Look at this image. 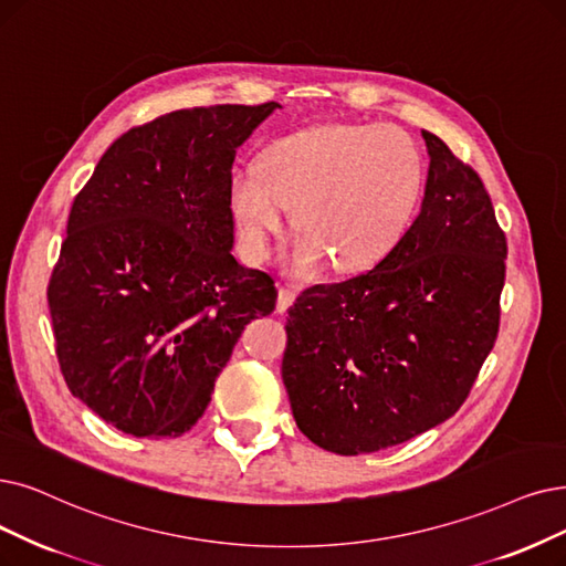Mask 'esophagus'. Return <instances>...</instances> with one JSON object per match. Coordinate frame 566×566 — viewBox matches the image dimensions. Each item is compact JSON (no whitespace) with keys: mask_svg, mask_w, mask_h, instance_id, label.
<instances>
[{"mask_svg":"<svg viewBox=\"0 0 566 566\" xmlns=\"http://www.w3.org/2000/svg\"><path fill=\"white\" fill-rule=\"evenodd\" d=\"M295 290L290 287H279V297H276V311L279 313H285L292 304H295Z\"/></svg>","mask_w":566,"mask_h":566,"instance_id":"obj_1","label":"esophagus"}]
</instances>
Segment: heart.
Returning a JSON list of instances; mask_svg holds the SVG:
<instances>
[{"label": "heart", "instance_id": "heart-1", "mask_svg": "<svg viewBox=\"0 0 566 566\" xmlns=\"http://www.w3.org/2000/svg\"><path fill=\"white\" fill-rule=\"evenodd\" d=\"M422 192V157L395 125H321L269 144L258 169L234 167L228 201L243 253L262 260L292 207L302 230L283 255L313 274L329 258L355 271L386 258L409 230Z\"/></svg>", "mask_w": 566, "mask_h": 566}]
</instances>
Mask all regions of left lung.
<instances>
[{
  "mask_svg": "<svg viewBox=\"0 0 566 566\" xmlns=\"http://www.w3.org/2000/svg\"><path fill=\"white\" fill-rule=\"evenodd\" d=\"M418 218L367 274L287 313L283 382L302 434L376 453L455 416L500 332L506 237L479 174L432 132Z\"/></svg>",
  "mask_w": 566,
  "mask_h": 566,
  "instance_id": "left-lung-1",
  "label": "left lung"
}]
</instances>
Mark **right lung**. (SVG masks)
I'll return each mask as SVG.
<instances>
[{
	"mask_svg": "<svg viewBox=\"0 0 566 566\" xmlns=\"http://www.w3.org/2000/svg\"><path fill=\"white\" fill-rule=\"evenodd\" d=\"M281 108L222 104L132 127L76 195L49 283L72 395L132 437L176 439L205 416L243 327L276 306L232 255L237 148Z\"/></svg>",
	"mask_w": 566,
	"mask_h": 566,
	"instance_id": "1",
	"label": "right lung"
}]
</instances>
